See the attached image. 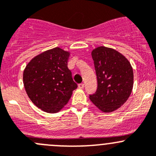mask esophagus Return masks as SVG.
Listing matches in <instances>:
<instances>
[{"label": "esophagus", "mask_w": 156, "mask_h": 156, "mask_svg": "<svg viewBox=\"0 0 156 156\" xmlns=\"http://www.w3.org/2000/svg\"><path fill=\"white\" fill-rule=\"evenodd\" d=\"M78 87H79L80 89H83L84 84L83 83H80L79 85H78Z\"/></svg>", "instance_id": "34e87169"}]
</instances>
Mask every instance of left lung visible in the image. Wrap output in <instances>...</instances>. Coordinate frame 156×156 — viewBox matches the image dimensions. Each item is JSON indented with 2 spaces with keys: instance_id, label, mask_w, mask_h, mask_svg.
Returning <instances> with one entry per match:
<instances>
[{
  "instance_id": "8db88e82",
  "label": "left lung",
  "mask_w": 156,
  "mask_h": 156,
  "mask_svg": "<svg viewBox=\"0 0 156 156\" xmlns=\"http://www.w3.org/2000/svg\"><path fill=\"white\" fill-rule=\"evenodd\" d=\"M97 90L92 103L104 112L116 110L126 102L133 87V70L129 60L113 49L99 47L92 51Z\"/></svg>"
}]
</instances>
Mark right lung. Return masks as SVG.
Returning <instances> with one entry per match:
<instances>
[{
	"mask_svg": "<svg viewBox=\"0 0 156 156\" xmlns=\"http://www.w3.org/2000/svg\"><path fill=\"white\" fill-rule=\"evenodd\" d=\"M69 56V52L55 47L33 58L23 71V85L27 96L44 112L60 111L77 88L67 67Z\"/></svg>",
	"mask_w": 156,
	"mask_h": 156,
	"instance_id": "add662e5",
	"label": "right lung"
}]
</instances>
